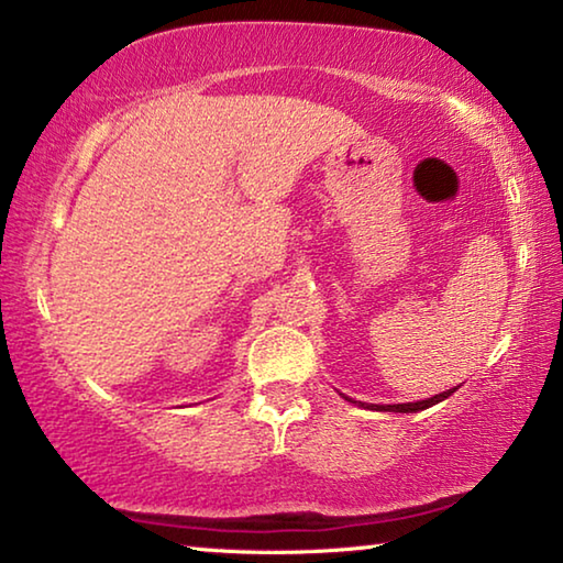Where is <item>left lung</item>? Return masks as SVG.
<instances>
[{"mask_svg": "<svg viewBox=\"0 0 563 563\" xmlns=\"http://www.w3.org/2000/svg\"><path fill=\"white\" fill-rule=\"evenodd\" d=\"M456 389H460V387L446 389V393L434 395V397H430V399H419V402H405V405H369V407L377 409V412H419V409H427V407H432V405H437V402H442V399H446L452 393H456ZM345 399H347V402H352L350 397H345Z\"/></svg>", "mask_w": 563, "mask_h": 563, "instance_id": "left-lung-1", "label": "left lung"}]
</instances>
